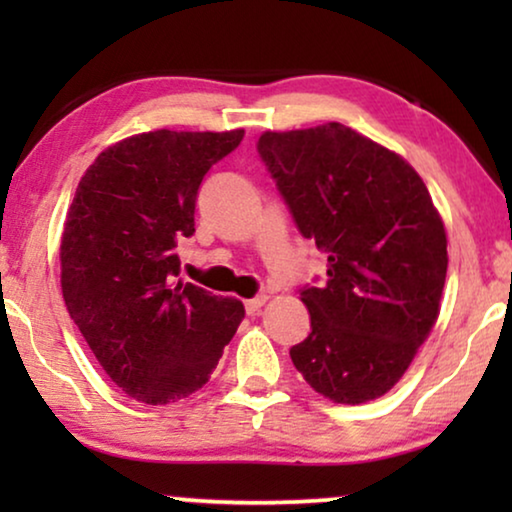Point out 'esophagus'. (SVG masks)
I'll return each mask as SVG.
<instances>
[{
  "label": "esophagus",
  "mask_w": 512,
  "mask_h": 512,
  "mask_svg": "<svg viewBox=\"0 0 512 512\" xmlns=\"http://www.w3.org/2000/svg\"><path fill=\"white\" fill-rule=\"evenodd\" d=\"M265 300H268V296L249 298L247 303H244V310H247V314H258V312H261V307L265 305Z\"/></svg>",
  "instance_id": "34e87169"
}]
</instances>
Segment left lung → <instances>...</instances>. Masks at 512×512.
Masks as SVG:
<instances>
[{"mask_svg": "<svg viewBox=\"0 0 512 512\" xmlns=\"http://www.w3.org/2000/svg\"><path fill=\"white\" fill-rule=\"evenodd\" d=\"M258 153L303 237L328 256L303 286L312 333L291 361L333 403L380 398L440 312L447 237L429 188L398 153L342 123L263 132Z\"/></svg>", "mask_w": 512, "mask_h": 512, "instance_id": "1", "label": "left lung"}]
</instances>
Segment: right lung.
Here are the masks:
<instances>
[{"label": "right lung", "instance_id": "obj_1", "mask_svg": "<svg viewBox=\"0 0 512 512\" xmlns=\"http://www.w3.org/2000/svg\"><path fill=\"white\" fill-rule=\"evenodd\" d=\"M244 130H153L109 146L76 188L60 242L62 298L95 359L130 398L167 405L202 389L244 319L235 298L174 282L209 167Z\"/></svg>", "mask_w": 512, "mask_h": 512}]
</instances>
